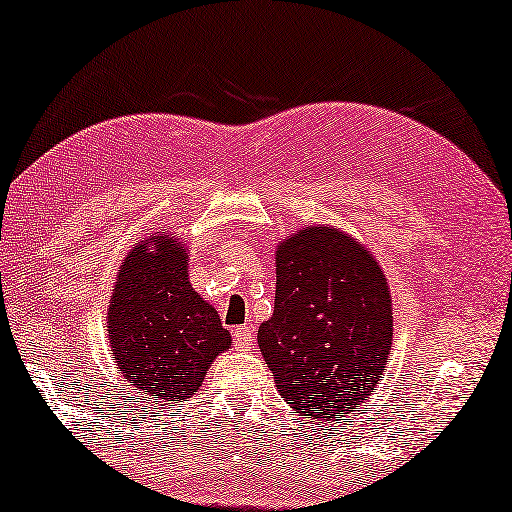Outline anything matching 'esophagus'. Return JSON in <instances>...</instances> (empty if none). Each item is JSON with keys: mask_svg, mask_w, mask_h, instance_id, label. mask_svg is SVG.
Wrapping results in <instances>:
<instances>
[{"mask_svg": "<svg viewBox=\"0 0 512 512\" xmlns=\"http://www.w3.org/2000/svg\"><path fill=\"white\" fill-rule=\"evenodd\" d=\"M254 345V331L249 326H240L233 331V347L237 352H249Z\"/></svg>", "mask_w": 512, "mask_h": 512, "instance_id": "obj_1", "label": "esophagus"}]
</instances>
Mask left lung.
Masks as SVG:
<instances>
[{
  "label": "left lung",
  "instance_id": "left-lung-1",
  "mask_svg": "<svg viewBox=\"0 0 512 512\" xmlns=\"http://www.w3.org/2000/svg\"><path fill=\"white\" fill-rule=\"evenodd\" d=\"M275 270V312L258 326V349L279 396L319 422L359 412L394 338L382 265L345 230L319 223L277 244Z\"/></svg>",
  "mask_w": 512,
  "mask_h": 512
}]
</instances>
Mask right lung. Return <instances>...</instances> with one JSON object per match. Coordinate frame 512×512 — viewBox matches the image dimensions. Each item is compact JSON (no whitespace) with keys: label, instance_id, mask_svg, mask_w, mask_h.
<instances>
[{"label":"right lung","instance_id":"1","mask_svg":"<svg viewBox=\"0 0 512 512\" xmlns=\"http://www.w3.org/2000/svg\"><path fill=\"white\" fill-rule=\"evenodd\" d=\"M188 247L174 233L132 244L107 310L111 359L125 387L153 401H184L230 349L219 312L188 279Z\"/></svg>","mask_w":512,"mask_h":512}]
</instances>
